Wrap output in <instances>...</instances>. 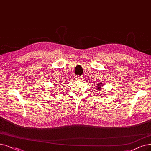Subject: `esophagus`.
I'll return each instance as SVG.
<instances>
[{"label":"esophagus","mask_w":151,"mask_h":151,"mask_svg":"<svg viewBox=\"0 0 151 151\" xmlns=\"http://www.w3.org/2000/svg\"><path fill=\"white\" fill-rule=\"evenodd\" d=\"M82 79V76H77V80H78V81H81Z\"/></svg>","instance_id":"1"}]
</instances>
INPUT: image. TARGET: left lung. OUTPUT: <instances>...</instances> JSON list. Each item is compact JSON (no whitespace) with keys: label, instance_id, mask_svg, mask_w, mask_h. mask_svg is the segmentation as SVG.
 <instances>
[{"label":"left lung","instance_id":"left-lung-1","mask_svg":"<svg viewBox=\"0 0 151 151\" xmlns=\"http://www.w3.org/2000/svg\"><path fill=\"white\" fill-rule=\"evenodd\" d=\"M103 87H102V84L101 83H97V85H96V91H99V90H100L101 89V88Z\"/></svg>","mask_w":151,"mask_h":151}]
</instances>
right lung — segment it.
I'll list each match as a JSON object with an SVG mask.
<instances>
[{
	"label": "right lung",
	"instance_id": "1",
	"mask_svg": "<svg viewBox=\"0 0 151 151\" xmlns=\"http://www.w3.org/2000/svg\"><path fill=\"white\" fill-rule=\"evenodd\" d=\"M56 85H57V84H56Z\"/></svg>",
	"mask_w": 151,
	"mask_h": 151
}]
</instances>
